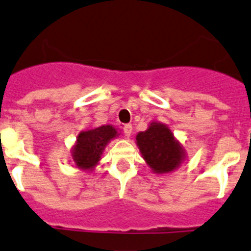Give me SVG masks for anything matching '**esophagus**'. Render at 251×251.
<instances>
[{
    "label": "esophagus",
    "mask_w": 251,
    "mask_h": 251,
    "mask_svg": "<svg viewBox=\"0 0 251 251\" xmlns=\"http://www.w3.org/2000/svg\"><path fill=\"white\" fill-rule=\"evenodd\" d=\"M132 124H124L123 126V132L124 134L127 135V137H130V134H132Z\"/></svg>",
    "instance_id": "obj_1"
}]
</instances>
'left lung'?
<instances>
[{"label":"left lung","mask_w":251,"mask_h":251,"mask_svg":"<svg viewBox=\"0 0 251 251\" xmlns=\"http://www.w3.org/2000/svg\"><path fill=\"white\" fill-rule=\"evenodd\" d=\"M135 139L143 157L155 174L170 173L185 159V150L165 124L152 122L145 132L138 133Z\"/></svg>","instance_id":"left-lung-1"}]
</instances>
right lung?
Here are the masks:
<instances>
[{"label":"right lung","instance_id":"right-lung-1","mask_svg":"<svg viewBox=\"0 0 251 251\" xmlns=\"http://www.w3.org/2000/svg\"><path fill=\"white\" fill-rule=\"evenodd\" d=\"M117 135L118 132L112 126H101L95 129L81 132L73 149V159L77 168L92 170L101 159L107 143Z\"/></svg>","mask_w":251,"mask_h":251}]
</instances>
